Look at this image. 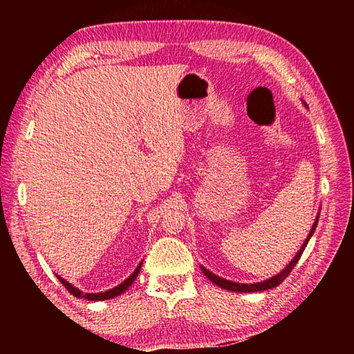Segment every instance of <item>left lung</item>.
I'll return each mask as SVG.
<instances>
[{
	"instance_id": "left-lung-1",
	"label": "left lung",
	"mask_w": 354,
	"mask_h": 354,
	"mask_svg": "<svg viewBox=\"0 0 354 354\" xmlns=\"http://www.w3.org/2000/svg\"><path fill=\"white\" fill-rule=\"evenodd\" d=\"M318 219H319V216H317V219H315V222H313V225H312V230H310V232H309V236H307V239L304 240V243H303V246H301V250H299V251L297 252V255H295V257H293V260L289 263L288 266H286V268L281 270L280 274H277V275H275V277H272V278H268V280H265V281H260V283L242 284V283H236V281L225 280V278H222V277H219V275L213 274L212 270L205 269L204 266H201L202 272L205 274V277L208 278L209 281H213L214 284L219 286V288H222V289H225V290H231V292H245V293H250V292H261V290H268V289L277 288V286L280 284V283L284 280V278L290 274V270L293 269V266L297 265L298 260H299V257H301V254H303V251L306 250L307 243H309V239L312 237L313 231L317 230Z\"/></svg>"
}]
</instances>
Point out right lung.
<instances>
[{
	"label": "right lung",
	"mask_w": 354,
	"mask_h": 354,
	"mask_svg": "<svg viewBox=\"0 0 354 354\" xmlns=\"http://www.w3.org/2000/svg\"><path fill=\"white\" fill-rule=\"evenodd\" d=\"M141 265H142V261H141L140 265L137 266V269L133 270L132 275H131L129 278H126V280H124L122 284L115 286L114 289H109V290H106V292H99V293H84L82 290H79L77 288H74V286H73L71 283L66 281L65 278L59 277V275H57V278H59V281H61V283L65 286V289L68 290L70 293H73L74 297H77V298H85V299H89V301H103V299L114 298V297L122 295L123 292H126V289L129 288V286L135 281V278L138 277V274H140V269H141Z\"/></svg>",
	"instance_id": "obj_1"
}]
</instances>
